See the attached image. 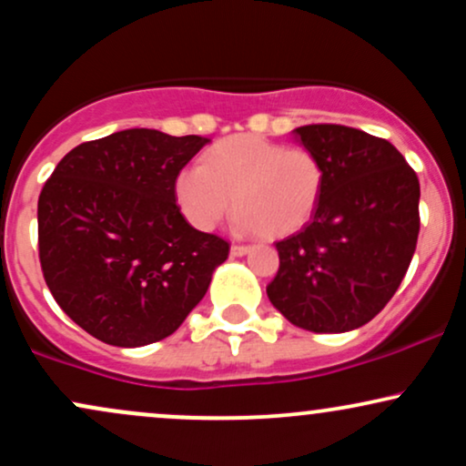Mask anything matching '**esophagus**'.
<instances>
[{"instance_id": "1", "label": "esophagus", "mask_w": 466, "mask_h": 466, "mask_svg": "<svg viewBox=\"0 0 466 466\" xmlns=\"http://www.w3.org/2000/svg\"><path fill=\"white\" fill-rule=\"evenodd\" d=\"M249 251V245H232L229 248V254L232 256H245Z\"/></svg>"}]
</instances>
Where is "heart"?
<instances>
[{
	"instance_id": "b5f03b06",
	"label": "heart",
	"mask_w": 466,
	"mask_h": 466,
	"mask_svg": "<svg viewBox=\"0 0 466 466\" xmlns=\"http://www.w3.org/2000/svg\"><path fill=\"white\" fill-rule=\"evenodd\" d=\"M324 190V164L313 151L258 136H232L177 175V201L197 229H212L232 208L237 228L285 238L311 221Z\"/></svg>"
}]
</instances>
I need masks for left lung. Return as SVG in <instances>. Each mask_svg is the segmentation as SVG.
I'll return each instance as SVG.
<instances>
[{
    "label": "left lung",
    "instance_id": "left-lung-1",
    "mask_svg": "<svg viewBox=\"0 0 466 466\" xmlns=\"http://www.w3.org/2000/svg\"><path fill=\"white\" fill-rule=\"evenodd\" d=\"M324 164L318 210L278 240L280 267L267 296L291 324L313 333L360 329L397 293L419 240L420 186L383 137L344 125L298 127Z\"/></svg>",
    "mask_w": 466,
    "mask_h": 466
}]
</instances>
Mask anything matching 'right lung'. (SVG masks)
Returning <instances> with one entry per match:
<instances>
[{"label":"right lung","instance_id":"add662e5","mask_svg":"<svg viewBox=\"0 0 466 466\" xmlns=\"http://www.w3.org/2000/svg\"><path fill=\"white\" fill-rule=\"evenodd\" d=\"M206 137L127 129L72 148L39 195V260L58 307L122 349L179 329L229 243L179 212L175 184Z\"/></svg>","mask_w":466,"mask_h":466}]
</instances>
